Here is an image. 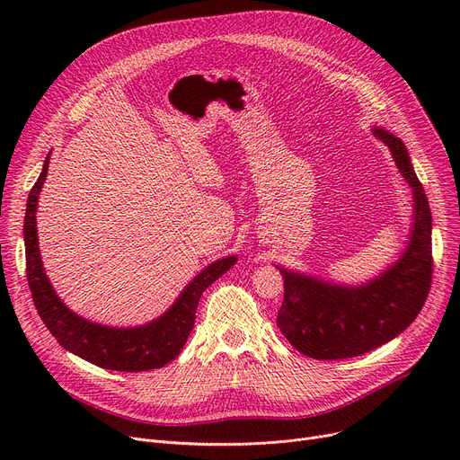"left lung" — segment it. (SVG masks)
<instances>
[{
	"label": "left lung",
	"instance_id": "8db88e82",
	"mask_svg": "<svg viewBox=\"0 0 460 460\" xmlns=\"http://www.w3.org/2000/svg\"><path fill=\"white\" fill-rule=\"evenodd\" d=\"M414 190L412 240L399 262L361 287H340L281 270L285 281L278 328L302 354L343 359L392 341L412 324L432 283V217L404 143L388 130L373 128Z\"/></svg>",
	"mask_w": 460,
	"mask_h": 460
}]
</instances>
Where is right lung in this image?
Listing matches in <instances>:
<instances>
[{
    "label": "right lung",
    "instance_id": "obj_1",
    "mask_svg": "<svg viewBox=\"0 0 460 460\" xmlns=\"http://www.w3.org/2000/svg\"><path fill=\"white\" fill-rule=\"evenodd\" d=\"M48 162H50V156H46L42 173L30 191L26 217H23L26 274L31 298L42 323L63 349L99 367L127 373L164 367L182 350L193 323H196V309L203 291L233 267L236 257L231 255L212 262L198 278H193L165 315L147 326L110 328L75 315L54 293L39 255L35 212L39 193L48 173Z\"/></svg>",
    "mask_w": 460,
    "mask_h": 460
}]
</instances>
